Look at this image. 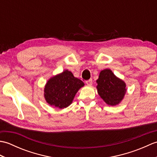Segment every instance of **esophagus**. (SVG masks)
Wrapping results in <instances>:
<instances>
[{
    "label": "esophagus",
    "mask_w": 157,
    "mask_h": 157,
    "mask_svg": "<svg viewBox=\"0 0 157 157\" xmlns=\"http://www.w3.org/2000/svg\"><path fill=\"white\" fill-rule=\"evenodd\" d=\"M86 84L88 86H91L92 84V79H88V80L86 81Z\"/></svg>",
    "instance_id": "esophagus-1"
}]
</instances>
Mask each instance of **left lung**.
Returning a JSON list of instances; mask_svg holds the SVG:
<instances>
[{"instance_id": "1", "label": "left lung", "mask_w": 157, "mask_h": 157, "mask_svg": "<svg viewBox=\"0 0 157 157\" xmlns=\"http://www.w3.org/2000/svg\"><path fill=\"white\" fill-rule=\"evenodd\" d=\"M97 82L98 93L101 98L110 106H115L121 102L126 92L125 83L115 76L111 69L102 70Z\"/></svg>"}]
</instances>
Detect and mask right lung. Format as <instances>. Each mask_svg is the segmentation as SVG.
Returning <instances> with one entry per match:
<instances>
[{"label":"right lung","mask_w":157,"mask_h":157,"mask_svg":"<svg viewBox=\"0 0 157 157\" xmlns=\"http://www.w3.org/2000/svg\"><path fill=\"white\" fill-rule=\"evenodd\" d=\"M84 86V82L75 78L71 71L65 70L49 79L46 84L45 100L51 106L66 108L71 104L76 93Z\"/></svg>","instance_id":"obj_1"}]
</instances>
